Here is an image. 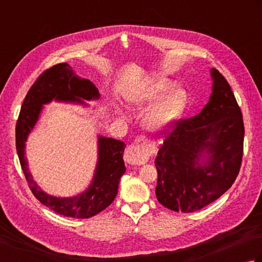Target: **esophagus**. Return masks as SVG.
<instances>
[{
    "label": "esophagus",
    "instance_id": "obj_1",
    "mask_svg": "<svg viewBox=\"0 0 262 262\" xmlns=\"http://www.w3.org/2000/svg\"><path fill=\"white\" fill-rule=\"evenodd\" d=\"M152 154V146L144 136H139L125 151V160L130 165H143Z\"/></svg>",
    "mask_w": 262,
    "mask_h": 262
}]
</instances>
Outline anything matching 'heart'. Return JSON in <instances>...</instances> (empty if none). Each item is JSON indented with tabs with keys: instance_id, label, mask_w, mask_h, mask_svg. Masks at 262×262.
Masks as SVG:
<instances>
[{
	"instance_id": "obj_1",
	"label": "heart",
	"mask_w": 262,
	"mask_h": 262,
	"mask_svg": "<svg viewBox=\"0 0 262 262\" xmlns=\"http://www.w3.org/2000/svg\"><path fill=\"white\" fill-rule=\"evenodd\" d=\"M167 80H150L134 90L130 95V102L136 107H143L146 104L154 102L160 95L170 88ZM185 104V94L183 90L175 89L164 95L155 103L144 118V125L152 132L163 130L169 127L183 110Z\"/></svg>"
}]
</instances>
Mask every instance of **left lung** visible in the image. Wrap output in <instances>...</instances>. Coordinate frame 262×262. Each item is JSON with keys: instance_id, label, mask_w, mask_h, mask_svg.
<instances>
[{"instance_id": "1", "label": "left lung", "mask_w": 262, "mask_h": 262, "mask_svg": "<svg viewBox=\"0 0 262 262\" xmlns=\"http://www.w3.org/2000/svg\"><path fill=\"white\" fill-rule=\"evenodd\" d=\"M213 93L198 116L174 120L165 128L155 159L158 202L175 212L190 213L221 197L239 173L244 121L226 78L212 69ZM204 151L209 160L198 164Z\"/></svg>"}]
</instances>
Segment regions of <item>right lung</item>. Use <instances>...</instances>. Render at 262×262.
Instances as JSON below:
<instances>
[{
    "label": "right lung",
    "instance_id": "right-lung-1",
    "mask_svg": "<svg viewBox=\"0 0 262 262\" xmlns=\"http://www.w3.org/2000/svg\"><path fill=\"white\" fill-rule=\"evenodd\" d=\"M98 90L87 79L74 74L68 63H60L46 70L28 90L16 123V149L32 193L43 205L60 215L88 219L96 215L115 201L118 185L126 172L121 141L99 137L98 164L93 183L87 191L73 198H56L45 193L33 181L25 159V142L42 110V104L52 99L80 102V98H98Z\"/></svg>",
    "mask_w": 262,
    "mask_h": 262
}]
</instances>
